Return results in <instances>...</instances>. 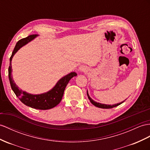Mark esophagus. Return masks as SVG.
I'll return each instance as SVG.
<instances>
[{"label":"esophagus","mask_w":150,"mask_h":150,"mask_svg":"<svg viewBox=\"0 0 150 150\" xmlns=\"http://www.w3.org/2000/svg\"><path fill=\"white\" fill-rule=\"evenodd\" d=\"M84 70H85V69H84L83 67H80V68H79V71H83Z\"/></svg>","instance_id":"esophagus-1"}]
</instances>
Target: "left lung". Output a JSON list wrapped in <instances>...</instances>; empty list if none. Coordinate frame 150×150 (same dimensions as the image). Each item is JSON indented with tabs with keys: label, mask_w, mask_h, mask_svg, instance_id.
Masks as SVG:
<instances>
[{
	"label": "left lung",
	"mask_w": 150,
	"mask_h": 150,
	"mask_svg": "<svg viewBox=\"0 0 150 150\" xmlns=\"http://www.w3.org/2000/svg\"><path fill=\"white\" fill-rule=\"evenodd\" d=\"M87 97H88V98H89V99L90 100V101H91V103H92V104H93V105H94L95 106L98 107V108H104V109L112 108H114V107H116V106H118V105H121L122 103H124V102L125 101V100H124V101L120 102V103H117V104L112 105H111L101 104V103H97V102H96L95 101H94L93 99H92V98L89 96V93H88V91H87ZM125 100H126V99H125Z\"/></svg>",
	"instance_id": "1"
}]
</instances>
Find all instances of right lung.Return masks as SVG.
<instances>
[{
    "instance_id": "add662e5",
    "label": "right lung",
    "mask_w": 150,
    "mask_h": 150,
    "mask_svg": "<svg viewBox=\"0 0 150 150\" xmlns=\"http://www.w3.org/2000/svg\"><path fill=\"white\" fill-rule=\"evenodd\" d=\"M38 35H29L27 37L22 38L16 43L13 51L12 55L10 57V63L8 70L9 79L11 87L14 91V94L24 105L31 107L32 108L44 110L51 109L59 104L63 98L64 89L69 81L74 76H76L77 74L75 72H71L67 75L63 76L57 81L52 89L42 94H32L19 89V87L14 81L13 75H11V73H12L11 61H12L14 55L17 52L19 49L33 40Z\"/></svg>"
}]
</instances>
